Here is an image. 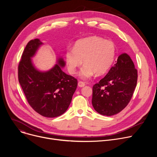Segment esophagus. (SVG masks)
Wrapping results in <instances>:
<instances>
[{
    "mask_svg": "<svg viewBox=\"0 0 157 157\" xmlns=\"http://www.w3.org/2000/svg\"><path fill=\"white\" fill-rule=\"evenodd\" d=\"M85 85V84L84 82L81 81L78 82V86H79V87H83Z\"/></svg>",
    "mask_w": 157,
    "mask_h": 157,
    "instance_id": "esophagus-1",
    "label": "esophagus"
}]
</instances>
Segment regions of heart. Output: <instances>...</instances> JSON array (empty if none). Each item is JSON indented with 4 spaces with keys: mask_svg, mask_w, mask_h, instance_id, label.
I'll use <instances>...</instances> for the list:
<instances>
[{
    "mask_svg": "<svg viewBox=\"0 0 157 157\" xmlns=\"http://www.w3.org/2000/svg\"><path fill=\"white\" fill-rule=\"evenodd\" d=\"M116 48L111 40L98 37H90L78 40L73 49L65 52V57L69 72L75 74L84 60L85 65L79 72V76L84 79L96 75H102L108 71L114 62Z\"/></svg>",
    "mask_w": 157,
    "mask_h": 157,
    "instance_id": "b5f03b06",
    "label": "heart"
}]
</instances>
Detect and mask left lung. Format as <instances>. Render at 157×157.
<instances>
[{
  "mask_svg": "<svg viewBox=\"0 0 157 157\" xmlns=\"http://www.w3.org/2000/svg\"><path fill=\"white\" fill-rule=\"evenodd\" d=\"M137 71L127 53H122L105 76L93 86L94 109L104 116L120 113L129 103L137 85Z\"/></svg>",
  "mask_w": 157,
  "mask_h": 157,
  "instance_id": "obj_1",
  "label": "left lung"
}]
</instances>
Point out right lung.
<instances>
[{"instance_id":"right-lung-1","label":"right lung","mask_w":157,"mask_h":157,"mask_svg":"<svg viewBox=\"0 0 157 157\" xmlns=\"http://www.w3.org/2000/svg\"><path fill=\"white\" fill-rule=\"evenodd\" d=\"M43 44L39 39L28 43L18 65V81L33 109L44 117L55 118L68 109L78 81L62 71L65 65L62 58L48 71H40L34 67L31 59Z\"/></svg>"}]
</instances>
